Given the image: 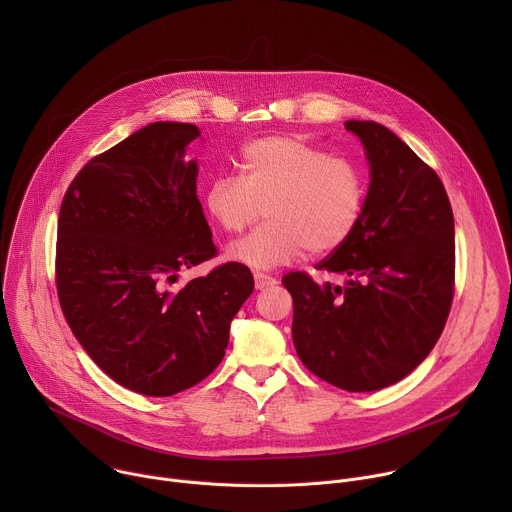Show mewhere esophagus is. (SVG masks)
Returning <instances> with one entry per match:
<instances>
[{
    "label": "esophagus",
    "mask_w": 512,
    "mask_h": 512,
    "mask_svg": "<svg viewBox=\"0 0 512 512\" xmlns=\"http://www.w3.org/2000/svg\"><path fill=\"white\" fill-rule=\"evenodd\" d=\"M253 279H255V287H257V289H267V287H271V285L277 283L275 277H271V275H267V273H261V271H257V273L253 275Z\"/></svg>",
    "instance_id": "obj_1"
}]
</instances>
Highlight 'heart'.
<instances>
[{"mask_svg":"<svg viewBox=\"0 0 512 512\" xmlns=\"http://www.w3.org/2000/svg\"><path fill=\"white\" fill-rule=\"evenodd\" d=\"M239 176L218 174L204 190V208L225 233H243L265 206L267 223L227 249V259L255 271L296 261L306 251H338L358 229L369 182L362 166L332 156L296 135L249 141Z\"/></svg>","mask_w":512,"mask_h":512,"instance_id":"b5f03b06","label":"heart"}]
</instances>
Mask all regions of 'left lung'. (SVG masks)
Listing matches in <instances>:
<instances>
[{
	"label": "left lung",
	"instance_id": "1",
	"mask_svg": "<svg viewBox=\"0 0 512 512\" xmlns=\"http://www.w3.org/2000/svg\"><path fill=\"white\" fill-rule=\"evenodd\" d=\"M367 150L371 186L358 229L316 269L344 283L283 275L294 300V344L318 379L379 391L431 352L446 326L456 275L446 188L407 143L375 121H346Z\"/></svg>",
	"mask_w": 512,
	"mask_h": 512
}]
</instances>
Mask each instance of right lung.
<instances>
[{"label":"right lung","instance_id":"1","mask_svg":"<svg viewBox=\"0 0 512 512\" xmlns=\"http://www.w3.org/2000/svg\"><path fill=\"white\" fill-rule=\"evenodd\" d=\"M192 123H150L95 156L58 214L56 291L87 354L115 383L170 397L221 364L253 275L223 263L170 291L180 269L216 255L196 196Z\"/></svg>","mask_w":512,"mask_h":512}]
</instances>
